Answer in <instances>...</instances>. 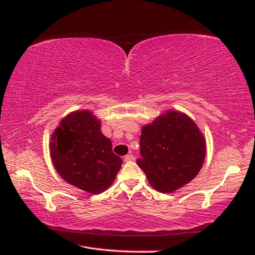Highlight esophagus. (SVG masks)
<instances>
[{
    "label": "esophagus",
    "instance_id": "obj_1",
    "mask_svg": "<svg viewBox=\"0 0 255 255\" xmlns=\"http://www.w3.org/2000/svg\"><path fill=\"white\" fill-rule=\"evenodd\" d=\"M124 160L126 161V162H131V161H133V160H134V158H133V155H132V154H127V155H125Z\"/></svg>",
    "mask_w": 255,
    "mask_h": 255
}]
</instances>
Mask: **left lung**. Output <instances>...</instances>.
<instances>
[{
    "label": "left lung",
    "instance_id": "left-lung-1",
    "mask_svg": "<svg viewBox=\"0 0 255 255\" xmlns=\"http://www.w3.org/2000/svg\"><path fill=\"white\" fill-rule=\"evenodd\" d=\"M140 154L137 164L150 185L161 193H171L198 174L205 160L206 142L187 115L167 111L142 127Z\"/></svg>",
    "mask_w": 255,
    "mask_h": 255
}]
</instances>
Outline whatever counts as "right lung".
Returning <instances> with one entry per match:
<instances>
[{"label": "right lung", "instance_id": "obj_1", "mask_svg": "<svg viewBox=\"0 0 255 255\" xmlns=\"http://www.w3.org/2000/svg\"><path fill=\"white\" fill-rule=\"evenodd\" d=\"M50 155L64 181L82 191L100 194L112 185L123 160L101 131V121L90 111L69 114L52 133Z\"/></svg>", "mask_w": 255, "mask_h": 255}]
</instances>
